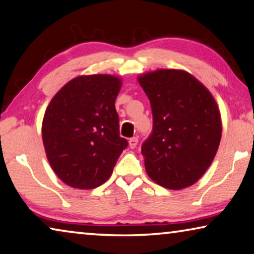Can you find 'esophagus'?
I'll use <instances>...</instances> for the list:
<instances>
[{"mask_svg":"<svg viewBox=\"0 0 254 254\" xmlns=\"http://www.w3.org/2000/svg\"><path fill=\"white\" fill-rule=\"evenodd\" d=\"M137 145H138V138L137 137H133V138H131L130 140H128V146H130V148H135V147H137Z\"/></svg>","mask_w":254,"mask_h":254,"instance_id":"obj_1","label":"esophagus"}]
</instances>
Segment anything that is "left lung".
<instances>
[{"label": "left lung", "instance_id": "8db88e82", "mask_svg": "<svg viewBox=\"0 0 254 254\" xmlns=\"http://www.w3.org/2000/svg\"><path fill=\"white\" fill-rule=\"evenodd\" d=\"M138 79L153 114V131L141 146L147 173L162 187L191 186L211 165L220 143L217 103L185 70L158 69Z\"/></svg>", "mask_w": 254, "mask_h": 254}]
</instances>
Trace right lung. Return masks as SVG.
<instances>
[{
    "label": "right lung",
    "mask_w": 254,
    "mask_h": 254,
    "mask_svg": "<svg viewBox=\"0 0 254 254\" xmlns=\"http://www.w3.org/2000/svg\"><path fill=\"white\" fill-rule=\"evenodd\" d=\"M121 79L112 75L75 77L49 104L43 145L56 175L68 186L92 189L112 176L127 140L120 137L115 100Z\"/></svg>",
    "instance_id": "1"
}]
</instances>
